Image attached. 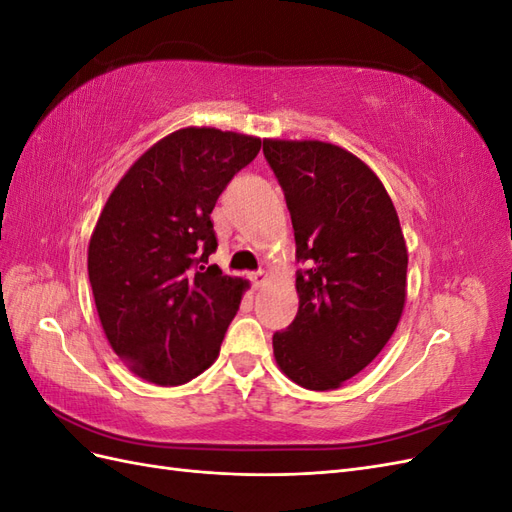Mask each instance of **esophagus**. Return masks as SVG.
Wrapping results in <instances>:
<instances>
[{"instance_id":"34e87169","label":"esophagus","mask_w":512,"mask_h":512,"mask_svg":"<svg viewBox=\"0 0 512 512\" xmlns=\"http://www.w3.org/2000/svg\"><path fill=\"white\" fill-rule=\"evenodd\" d=\"M250 280H252V284H254V288H258V286H262V284H265V280H267V271H262V269H258V271H254V273H250Z\"/></svg>"}]
</instances>
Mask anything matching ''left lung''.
<instances>
[{
	"mask_svg": "<svg viewBox=\"0 0 512 512\" xmlns=\"http://www.w3.org/2000/svg\"><path fill=\"white\" fill-rule=\"evenodd\" d=\"M297 241L299 312L273 335L277 367L309 391L339 389L389 342L406 303L408 250L382 181L322 141L265 138Z\"/></svg>",
	"mask_w": 512,
	"mask_h": 512,
	"instance_id": "8db88e82",
	"label": "left lung"
}]
</instances>
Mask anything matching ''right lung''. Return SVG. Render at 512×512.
Masks as SVG:
<instances>
[{
	"instance_id": "right-lung-1",
	"label": "right lung",
	"mask_w": 512,
	"mask_h": 512,
	"mask_svg": "<svg viewBox=\"0 0 512 512\" xmlns=\"http://www.w3.org/2000/svg\"><path fill=\"white\" fill-rule=\"evenodd\" d=\"M260 151V138L183 128L138 158L100 213L87 271L102 329L138 378L179 386L218 359L247 286L205 267L211 211Z\"/></svg>"
}]
</instances>
